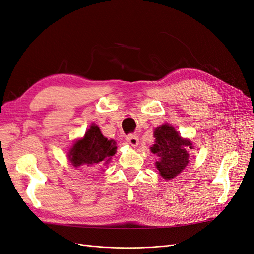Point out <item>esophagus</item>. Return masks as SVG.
<instances>
[{
	"label": "esophagus",
	"mask_w": 254,
	"mask_h": 254,
	"mask_svg": "<svg viewBox=\"0 0 254 254\" xmlns=\"http://www.w3.org/2000/svg\"><path fill=\"white\" fill-rule=\"evenodd\" d=\"M127 141L131 146H137L139 144V137L136 134H129L127 137Z\"/></svg>",
	"instance_id": "1"
}]
</instances>
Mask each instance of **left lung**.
I'll use <instances>...</instances> for the list:
<instances>
[{
  "label": "left lung",
  "instance_id": "left-lung-1",
  "mask_svg": "<svg viewBox=\"0 0 254 254\" xmlns=\"http://www.w3.org/2000/svg\"><path fill=\"white\" fill-rule=\"evenodd\" d=\"M156 144L151 152L156 153L160 161L156 163L160 174L165 180L179 175L189 163L187 148L193 149L191 141L183 139L172 126L163 125L154 129Z\"/></svg>",
  "mask_w": 254,
  "mask_h": 254
}]
</instances>
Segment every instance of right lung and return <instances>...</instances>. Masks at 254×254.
<instances>
[{
	"label": "right lung",
	"instance_id": "add662e5",
	"mask_svg": "<svg viewBox=\"0 0 254 254\" xmlns=\"http://www.w3.org/2000/svg\"><path fill=\"white\" fill-rule=\"evenodd\" d=\"M115 143L105 138L97 126L92 125L82 140L76 141L69 150L68 159L73 167L95 168L108 163L115 154Z\"/></svg>",
	"mask_w": 254,
	"mask_h": 254
}]
</instances>
